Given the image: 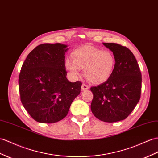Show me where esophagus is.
I'll list each match as a JSON object with an SVG mask.
<instances>
[{
	"label": "esophagus",
	"instance_id": "1",
	"mask_svg": "<svg viewBox=\"0 0 158 158\" xmlns=\"http://www.w3.org/2000/svg\"><path fill=\"white\" fill-rule=\"evenodd\" d=\"M81 89H82V90H87L89 89V87L85 84H83L81 86Z\"/></svg>",
	"mask_w": 158,
	"mask_h": 158
}]
</instances>
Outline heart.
<instances>
[{"label":"heart","mask_w":158,"mask_h":158,"mask_svg":"<svg viewBox=\"0 0 158 158\" xmlns=\"http://www.w3.org/2000/svg\"><path fill=\"white\" fill-rule=\"evenodd\" d=\"M73 60H65V68L70 74L77 77L79 69L88 81L100 84L107 81L114 71L115 59L110 51L86 45L77 48L72 52Z\"/></svg>","instance_id":"b5f03b06"}]
</instances>
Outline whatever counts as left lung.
Returning a JSON list of instances; mask_svg holds the SVG:
<instances>
[{
	"label": "left lung",
	"mask_w": 158,
	"mask_h": 158,
	"mask_svg": "<svg viewBox=\"0 0 158 158\" xmlns=\"http://www.w3.org/2000/svg\"><path fill=\"white\" fill-rule=\"evenodd\" d=\"M114 55V71L106 82L91 87L94 98L91 111L105 122L126 119L139 102L141 91V73L139 64L128 48L118 43H103Z\"/></svg>",
	"instance_id": "left-lung-1"
}]
</instances>
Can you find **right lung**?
I'll return each mask as SVG.
<instances>
[{
	"instance_id": "obj_1",
	"label": "right lung",
	"mask_w": 158,
	"mask_h": 158,
	"mask_svg": "<svg viewBox=\"0 0 158 158\" xmlns=\"http://www.w3.org/2000/svg\"><path fill=\"white\" fill-rule=\"evenodd\" d=\"M67 46L44 43L27 55L19 77L20 98L31 117L52 123L67 116L82 83L67 80L64 54Z\"/></svg>"
}]
</instances>
